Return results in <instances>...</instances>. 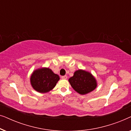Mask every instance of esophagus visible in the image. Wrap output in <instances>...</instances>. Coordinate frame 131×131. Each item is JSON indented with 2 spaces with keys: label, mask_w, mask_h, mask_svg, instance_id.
<instances>
[{
  "label": "esophagus",
  "mask_w": 131,
  "mask_h": 131,
  "mask_svg": "<svg viewBox=\"0 0 131 131\" xmlns=\"http://www.w3.org/2000/svg\"><path fill=\"white\" fill-rule=\"evenodd\" d=\"M61 78L62 79H67V76H66V75H65V76H62Z\"/></svg>",
  "instance_id": "34e87169"
}]
</instances>
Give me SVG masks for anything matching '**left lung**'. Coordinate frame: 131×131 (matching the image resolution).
<instances>
[{
	"mask_svg": "<svg viewBox=\"0 0 131 131\" xmlns=\"http://www.w3.org/2000/svg\"><path fill=\"white\" fill-rule=\"evenodd\" d=\"M69 82L73 89L80 95L88 94L97 87V81L92 73L82 69L75 71Z\"/></svg>",
	"mask_w": 131,
	"mask_h": 131,
	"instance_id": "8db88e82",
	"label": "left lung"
}]
</instances>
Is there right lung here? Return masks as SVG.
Masks as SVG:
<instances>
[{
  "label": "right lung",
  "mask_w": 131,
  "mask_h": 131,
  "mask_svg": "<svg viewBox=\"0 0 131 131\" xmlns=\"http://www.w3.org/2000/svg\"><path fill=\"white\" fill-rule=\"evenodd\" d=\"M59 80L60 76L47 67H41L34 70L30 79L32 88L40 93L51 91Z\"/></svg>",
  "instance_id": "obj_1"
}]
</instances>
